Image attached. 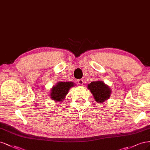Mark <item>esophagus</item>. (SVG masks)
<instances>
[{
	"instance_id": "1",
	"label": "esophagus",
	"mask_w": 150,
	"mask_h": 150,
	"mask_svg": "<svg viewBox=\"0 0 150 150\" xmlns=\"http://www.w3.org/2000/svg\"><path fill=\"white\" fill-rule=\"evenodd\" d=\"M78 81V83L80 85H82L84 83V80L83 79H79V80H78V81Z\"/></svg>"
}]
</instances>
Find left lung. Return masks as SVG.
Instances as JSON below:
<instances>
[{"mask_svg":"<svg viewBox=\"0 0 150 150\" xmlns=\"http://www.w3.org/2000/svg\"><path fill=\"white\" fill-rule=\"evenodd\" d=\"M88 88L93 95L95 100L99 103H103L110 96V88L101 81L91 82L88 85Z\"/></svg>","mask_w":150,"mask_h":150,"instance_id":"obj_1","label":"left lung"}]
</instances>
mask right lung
<instances>
[{"instance_id": "right-lung-1", "label": "right lung", "mask_w": 150, "mask_h": 150, "mask_svg": "<svg viewBox=\"0 0 150 150\" xmlns=\"http://www.w3.org/2000/svg\"><path fill=\"white\" fill-rule=\"evenodd\" d=\"M74 85L73 82H59L52 88L51 90V98L57 101H62L68 93L69 89Z\"/></svg>"}]
</instances>
